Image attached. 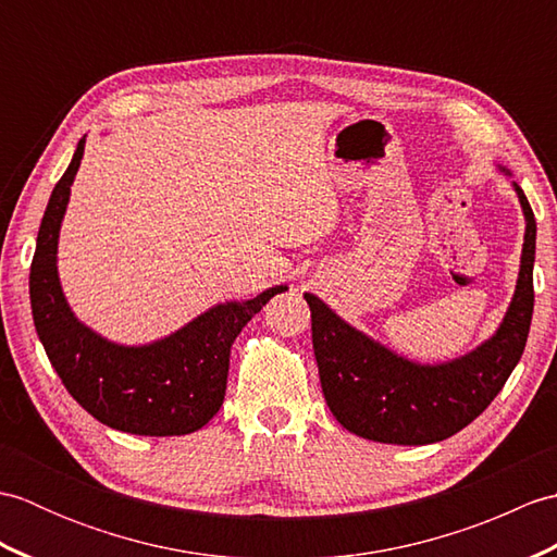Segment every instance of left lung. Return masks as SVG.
<instances>
[{
  "label": "left lung",
  "mask_w": 557,
  "mask_h": 557,
  "mask_svg": "<svg viewBox=\"0 0 557 557\" xmlns=\"http://www.w3.org/2000/svg\"><path fill=\"white\" fill-rule=\"evenodd\" d=\"M515 191L527 220L515 297L495 335L465 357L409 361L304 294L323 395L347 431L375 443L429 445L465 429L500 393L522 359L534 313L536 220L522 188L515 184Z\"/></svg>",
  "instance_id": "left-lung-1"
}]
</instances>
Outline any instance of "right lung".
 Returning <instances> with one entry per match:
<instances>
[{
  "label": "right lung",
  "instance_id": "add662e5",
  "mask_svg": "<svg viewBox=\"0 0 557 557\" xmlns=\"http://www.w3.org/2000/svg\"><path fill=\"white\" fill-rule=\"evenodd\" d=\"M86 138L57 182L30 263V309L47 359L90 417L134 435H186L215 417L227 389L236 335L285 285L248 301L212 306L170 337L124 347L92 333L69 309L57 275V242Z\"/></svg>",
  "mask_w": 557,
  "mask_h": 557
}]
</instances>
